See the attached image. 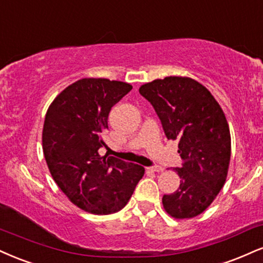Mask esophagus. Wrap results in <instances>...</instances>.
I'll list each match as a JSON object with an SVG mask.
<instances>
[{"instance_id": "esophagus-1", "label": "esophagus", "mask_w": 263, "mask_h": 263, "mask_svg": "<svg viewBox=\"0 0 263 263\" xmlns=\"http://www.w3.org/2000/svg\"><path fill=\"white\" fill-rule=\"evenodd\" d=\"M147 170L148 172H153V173H162L163 172L162 166H149V167H147Z\"/></svg>"}]
</instances>
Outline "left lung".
Listing matches in <instances>:
<instances>
[{
    "instance_id": "1",
    "label": "left lung",
    "mask_w": 263,
    "mask_h": 263,
    "mask_svg": "<svg viewBox=\"0 0 263 263\" xmlns=\"http://www.w3.org/2000/svg\"><path fill=\"white\" fill-rule=\"evenodd\" d=\"M162 121L167 140L179 141L180 186L163 196L175 219L194 218L210 207L226 183L232 141L227 118L211 91L189 77L170 76L140 87Z\"/></svg>"
}]
</instances>
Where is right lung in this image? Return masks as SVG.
<instances>
[{
  "label": "right lung",
  "mask_w": 263,
  "mask_h": 263,
  "mask_svg": "<svg viewBox=\"0 0 263 263\" xmlns=\"http://www.w3.org/2000/svg\"><path fill=\"white\" fill-rule=\"evenodd\" d=\"M132 85L82 78L65 88L47 109L43 151L52 179L72 203L105 216L121 211L144 175V167L99 154L110 110Z\"/></svg>",
  "instance_id": "right-lung-1"
}]
</instances>
